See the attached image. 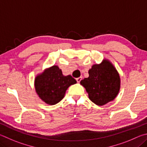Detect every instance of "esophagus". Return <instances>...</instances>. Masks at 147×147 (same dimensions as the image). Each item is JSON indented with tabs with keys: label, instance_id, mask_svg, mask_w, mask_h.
<instances>
[{
	"label": "esophagus",
	"instance_id": "obj_1",
	"mask_svg": "<svg viewBox=\"0 0 147 147\" xmlns=\"http://www.w3.org/2000/svg\"><path fill=\"white\" fill-rule=\"evenodd\" d=\"M82 77L80 76V77H78V78H76V80L77 81V82H78V83H80V81L82 80Z\"/></svg>",
	"mask_w": 147,
	"mask_h": 147
}]
</instances>
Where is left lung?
Instances as JSON below:
<instances>
[{
	"label": "left lung",
	"instance_id": "8db88e82",
	"mask_svg": "<svg viewBox=\"0 0 147 147\" xmlns=\"http://www.w3.org/2000/svg\"><path fill=\"white\" fill-rule=\"evenodd\" d=\"M89 75L80 84L86 89L89 99L100 106L114 100L120 88L119 75L114 65L104 60L100 64L92 66Z\"/></svg>",
	"mask_w": 147,
	"mask_h": 147
}]
</instances>
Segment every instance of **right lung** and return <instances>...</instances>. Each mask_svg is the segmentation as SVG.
I'll return each mask as SVG.
<instances>
[{"mask_svg": "<svg viewBox=\"0 0 147 147\" xmlns=\"http://www.w3.org/2000/svg\"><path fill=\"white\" fill-rule=\"evenodd\" d=\"M76 83V80L71 75L63 76L62 70L53 65L36 77L34 87L40 99L52 105L60 102L67 88Z\"/></svg>", "mask_w": 147, "mask_h": 147, "instance_id": "add662e5", "label": "right lung"}]
</instances>
